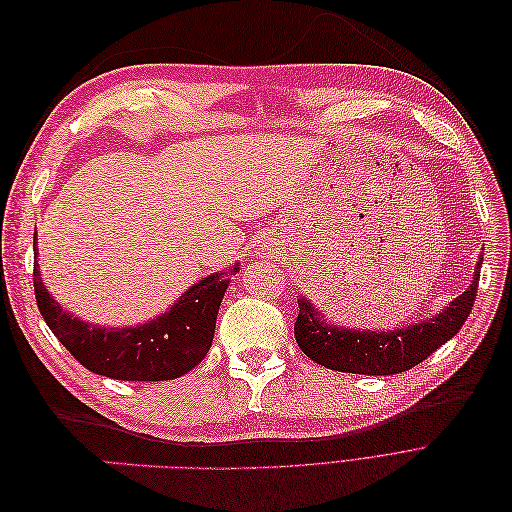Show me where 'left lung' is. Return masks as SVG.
<instances>
[{
    "label": "left lung",
    "mask_w": 512,
    "mask_h": 512,
    "mask_svg": "<svg viewBox=\"0 0 512 512\" xmlns=\"http://www.w3.org/2000/svg\"><path fill=\"white\" fill-rule=\"evenodd\" d=\"M478 260L470 288L448 305L442 314L410 324L395 331H356L342 329L324 322L318 309L307 299H299V316L294 322V337L299 348L327 369L346 371V374L393 376L423 363L448 339L455 337L463 322L468 320L476 299L480 280Z\"/></svg>",
    "instance_id": "left-lung-1"
}]
</instances>
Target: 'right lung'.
Wrapping results in <instances>:
<instances>
[{
	"label": "right lung",
	"instance_id": "obj_1",
	"mask_svg": "<svg viewBox=\"0 0 512 512\" xmlns=\"http://www.w3.org/2000/svg\"><path fill=\"white\" fill-rule=\"evenodd\" d=\"M34 254L38 256L36 237ZM237 271L239 265L232 267L230 275ZM226 288L224 273H213L188 288L166 314L138 327L106 329L68 314L46 292L34 260V292L44 322L83 367L113 380L158 382L188 374L211 348Z\"/></svg>",
	"mask_w": 512,
	"mask_h": 512
}]
</instances>
